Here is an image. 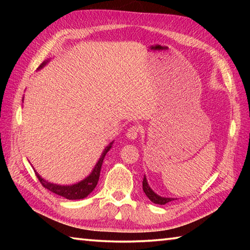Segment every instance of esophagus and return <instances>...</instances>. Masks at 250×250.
Wrapping results in <instances>:
<instances>
[{
  "label": "esophagus",
  "mask_w": 250,
  "mask_h": 250,
  "mask_svg": "<svg viewBox=\"0 0 250 250\" xmlns=\"http://www.w3.org/2000/svg\"><path fill=\"white\" fill-rule=\"evenodd\" d=\"M139 133H140V128L138 125H132L126 131V138H129L130 140H134L139 137Z\"/></svg>",
  "instance_id": "1"
}]
</instances>
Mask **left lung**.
Instances as JSON below:
<instances>
[{
	"instance_id": "left-lung-1",
	"label": "left lung",
	"mask_w": 250,
	"mask_h": 250,
	"mask_svg": "<svg viewBox=\"0 0 250 250\" xmlns=\"http://www.w3.org/2000/svg\"><path fill=\"white\" fill-rule=\"evenodd\" d=\"M142 188H143V192L146 193V195L149 197V200L151 202L155 203V204H159V205H166L167 203L171 202V201H174V198H171V197H162V196H159L158 194H155L153 191H152L151 188L147 184V181H146V175L143 176V182H142Z\"/></svg>"
}]
</instances>
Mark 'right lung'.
<instances>
[{"label": "right lung", "instance_id": "obj_1", "mask_svg": "<svg viewBox=\"0 0 250 250\" xmlns=\"http://www.w3.org/2000/svg\"><path fill=\"white\" fill-rule=\"evenodd\" d=\"M46 64V62H43L40 66V68H42L44 65ZM112 143L113 141L110 143V145L105 147L104 151L103 152V154H101V158L99 159L98 163L96 164V167L94 170H92L91 174L86 177V179L83 180L82 182H79L77 184H74V185H57V184H53V183H49V182L45 181L44 179H42L40 176L39 173L35 171V174L37 176V179L41 182V184L44 186L45 188H47L48 191L53 192L55 194H57L59 196H62L67 198V200H82V198H84L86 196L89 195V194L94 191L95 188L97 186V183H98L99 181V175H100V170H101V166H103V162H104V159L105 154H107V152L110 150V147L112 146Z\"/></svg>", "mask_w": 250, "mask_h": 250}]
</instances>
